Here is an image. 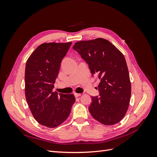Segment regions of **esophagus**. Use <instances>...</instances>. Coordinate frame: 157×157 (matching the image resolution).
Here are the masks:
<instances>
[{
  "label": "esophagus",
  "mask_w": 157,
  "mask_h": 157,
  "mask_svg": "<svg viewBox=\"0 0 157 157\" xmlns=\"http://www.w3.org/2000/svg\"><path fill=\"white\" fill-rule=\"evenodd\" d=\"M74 95H75V98H78L79 96H81V94H78V93H74Z\"/></svg>",
  "instance_id": "obj_1"
}]
</instances>
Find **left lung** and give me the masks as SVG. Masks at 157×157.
<instances>
[{
	"instance_id": "left-lung-1",
	"label": "left lung",
	"mask_w": 157,
	"mask_h": 157,
	"mask_svg": "<svg viewBox=\"0 0 157 157\" xmlns=\"http://www.w3.org/2000/svg\"><path fill=\"white\" fill-rule=\"evenodd\" d=\"M73 48L88 64L92 76L100 79L99 96L92 97L89 111L105 125L119 122L125 116L131 96L126 61L121 52L106 39L78 41Z\"/></svg>"
}]
</instances>
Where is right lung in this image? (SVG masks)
I'll use <instances>...</instances> for the list:
<instances>
[{
  "mask_svg": "<svg viewBox=\"0 0 157 157\" xmlns=\"http://www.w3.org/2000/svg\"><path fill=\"white\" fill-rule=\"evenodd\" d=\"M72 42L43 43L28 58L25 72L26 100L35 120L48 128L63 123L75 101L74 95L53 92L61 62Z\"/></svg>",
  "mask_w": 157,
  "mask_h": 157,
  "instance_id": "add662e5",
  "label": "right lung"
}]
</instances>
